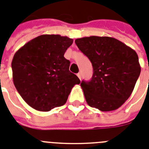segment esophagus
I'll return each mask as SVG.
<instances>
[{
  "instance_id": "obj_1",
  "label": "esophagus",
  "mask_w": 149,
  "mask_h": 149,
  "mask_svg": "<svg viewBox=\"0 0 149 149\" xmlns=\"http://www.w3.org/2000/svg\"><path fill=\"white\" fill-rule=\"evenodd\" d=\"M77 76H78V77H79V79L80 80L81 79V73H77Z\"/></svg>"
}]
</instances>
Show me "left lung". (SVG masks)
Segmentation results:
<instances>
[{"label":"left lung","mask_w":149,"mask_h":149,"mask_svg":"<svg viewBox=\"0 0 149 149\" xmlns=\"http://www.w3.org/2000/svg\"><path fill=\"white\" fill-rule=\"evenodd\" d=\"M75 43L93 65L91 81L81 83L88 105L101 111L120 108L133 92L141 71L135 50L107 36L84 37Z\"/></svg>","instance_id":"8db88e82"}]
</instances>
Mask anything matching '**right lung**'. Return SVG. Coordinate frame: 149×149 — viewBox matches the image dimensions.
Masks as SVG:
<instances>
[{
  "label": "right lung",
  "instance_id": "right-lung-1",
  "mask_svg": "<svg viewBox=\"0 0 149 149\" xmlns=\"http://www.w3.org/2000/svg\"><path fill=\"white\" fill-rule=\"evenodd\" d=\"M73 40L60 35H41L16 52L12 61L13 79L23 100L39 111L66 103L79 79L69 70L64 57Z\"/></svg>",
  "mask_w": 149,
  "mask_h": 149
}]
</instances>
